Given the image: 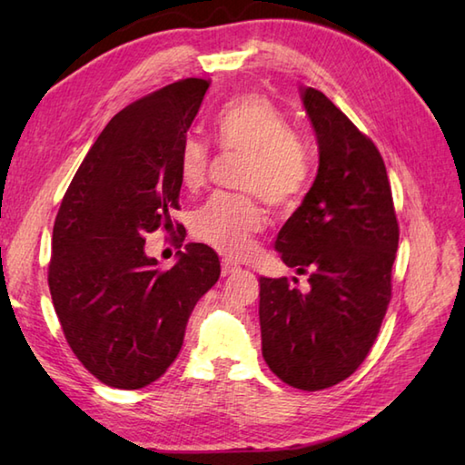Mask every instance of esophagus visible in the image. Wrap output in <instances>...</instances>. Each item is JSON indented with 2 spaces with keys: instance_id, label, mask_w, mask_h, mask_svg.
<instances>
[{
  "instance_id": "obj_1",
  "label": "esophagus",
  "mask_w": 465,
  "mask_h": 465,
  "mask_svg": "<svg viewBox=\"0 0 465 465\" xmlns=\"http://www.w3.org/2000/svg\"><path fill=\"white\" fill-rule=\"evenodd\" d=\"M238 270H240L238 263H233V262H230V260H223V262H222V275H223V278H225V275L235 273Z\"/></svg>"
}]
</instances>
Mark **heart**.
<instances>
[{
	"label": "heart",
	"instance_id": "b5f03b06",
	"mask_svg": "<svg viewBox=\"0 0 465 465\" xmlns=\"http://www.w3.org/2000/svg\"><path fill=\"white\" fill-rule=\"evenodd\" d=\"M212 132L222 152L243 155L238 177L242 190L260 193L275 210H290L308 192L313 175L310 147L293 135L290 122L265 97L243 95L225 104ZM207 172L210 147L192 137L180 153L183 187H202ZM263 223V207L253 195L222 193L195 212L192 232L220 253L243 258Z\"/></svg>",
	"mask_w": 465,
	"mask_h": 465
}]
</instances>
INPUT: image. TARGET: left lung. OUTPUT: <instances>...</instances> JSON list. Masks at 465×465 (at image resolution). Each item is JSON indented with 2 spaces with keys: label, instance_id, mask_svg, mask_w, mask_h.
<instances>
[{
  "label": "left lung",
  "instance_id": "obj_1",
  "mask_svg": "<svg viewBox=\"0 0 465 465\" xmlns=\"http://www.w3.org/2000/svg\"><path fill=\"white\" fill-rule=\"evenodd\" d=\"M318 140L313 185L275 240L310 292L260 278L262 353L298 390L331 388L360 368L391 298L400 227L378 147L313 87L300 90Z\"/></svg>",
  "mask_w": 465,
  "mask_h": 465
}]
</instances>
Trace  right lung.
<instances>
[{"label": "right lung", "mask_w": 465, "mask_h": 465, "mask_svg": "<svg viewBox=\"0 0 465 465\" xmlns=\"http://www.w3.org/2000/svg\"><path fill=\"white\" fill-rule=\"evenodd\" d=\"M207 87L190 77L115 114L59 205L47 278L54 308L77 360L112 388L162 378L197 300L220 278L205 243H187L162 272L143 240L173 227L180 153Z\"/></svg>", "instance_id": "obj_1"}]
</instances>
